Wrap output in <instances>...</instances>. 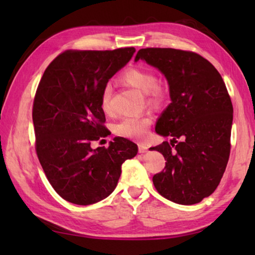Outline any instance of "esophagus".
<instances>
[{"label":"esophagus","mask_w":255,"mask_h":255,"mask_svg":"<svg viewBox=\"0 0 255 255\" xmlns=\"http://www.w3.org/2000/svg\"><path fill=\"white\" fill-rule=\"evenodd\" d=\"M147 149H148V147L145 144H138V152L139 153H141V154L146 153L147 152Z\"/></svg>","instance_id":"34e87169"}]
</instances>
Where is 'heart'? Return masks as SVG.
Instances as JSON below:
<instances>
[{"mask_svg":"<svg viewBox=\"0 0 255 255\" xmlns=\"http://www.w3.org/2000/svg\"><path fill=\"white\" fill-rule=\"evenodd\" d=\"M122 81L127 85L145 93L146 102L152 108L162 107L167 100V91L164 85L158 82L152 71L144 67H129L123 73ZM111 88L107 85L101 93V108L105 112H110ZM152 119L148 116H130L123 118L115 125L116 135L130 139H143L147 135Z\"/></svg>","mask_w":255,"mask_h":255,"instance_id":"obj_1","label":"heart"}]
</instances>
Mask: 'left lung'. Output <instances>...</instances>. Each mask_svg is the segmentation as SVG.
Wrapping results in <instances>:
<instances>
[{
	"mask_svg": "<svg viewBox=\"0 0 255 255\" xmlns=\"http://www.w3.org/2000/svg\"><path fill=\"white\" fill-rule=\"evenodd\" d=\"M139 59L158 68L170 88L171 103L155 130L171 143L149 148L166 161L153 176L154 187L175 204H198L218 187L230 158L233 105L226 85L213 64L193 51L143 48Z\"/></svg>",
	"mask_w": 255,
	"mask_h": 255,
	"instance_id": "8db88e82",
	"label": "left lung"
}]
</instances>
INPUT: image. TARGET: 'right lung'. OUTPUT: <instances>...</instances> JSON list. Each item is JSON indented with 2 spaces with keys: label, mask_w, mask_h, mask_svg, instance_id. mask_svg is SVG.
I'll use <instances>...</instances> for the list:
<instances>
[{
  "label": "right lung",
  "mask_w": 255,
  "mask_h": 255,
  "mask_svg": "<svg viewBox=\"0 0 255 255\" xmlns=\"http://www.w3.org/2000/svg\"><path fill=\"white\" fill-rule=\"evenodd\" d=\"M135 48L66 50L42 75L32 107L36 152L51 187L68 202L92 205L117 187L122 165L137 145L116 137L109 147L93 141L109 135L101 93Z\"/></svg>",
  "instance_id": "right-lung-1"
}]
</instances>
